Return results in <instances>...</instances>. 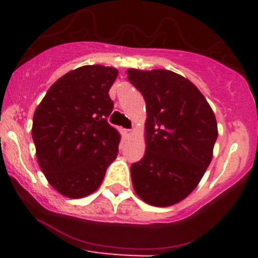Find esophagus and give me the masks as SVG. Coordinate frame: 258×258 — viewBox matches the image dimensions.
I'll use <instances>...</instances> for the list:
<instances>
[{
    "instance_id": "esophagus-1",
    "label": "esophagus",
    "mask_w": 258,
    "mask_h": 258,
    "mask_svg": "<svg viewBox=\"0 0 258 258\" xmlns=\"http://www.w3.org/2000/svg\"><path fill=\"white\" fill-rule=\"evenodd\" d=\"M124 134H125V137H132L134 134V131L133 129H125Z\"/></svg>"
}]
</instances>
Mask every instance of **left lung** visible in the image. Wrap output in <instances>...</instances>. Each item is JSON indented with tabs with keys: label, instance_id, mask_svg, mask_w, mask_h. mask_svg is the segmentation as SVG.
Here are the masks:
<instances>
[{
	"label": "left lung",
	"instance_id": "obj_1",
	"mask_svg": "<svg viewBox=\"0 0 258 258\" xmlns=\"http://www.w3.org/2000/svg\"><path fill=\"white\" fill-rule=\"evenodd\" d=\"M127 80L146 102V151L132 164V182L143 202L169 207L188 197L213 157L217 121L199 89L168 70L129 68Z\"/></svg>",
	"mask_w": 258,
	"mask_h": 258
}]
</instances>
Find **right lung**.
Returning a JSON list of instances; mask_svg holds the SVG:
<instances>
[{
  "label": "right lung",
  "mask_w": 258,
  "mask_h": 258,
  "mask_svg": "<svg viewBox=\"0 0 258 258\" xmlns=\"http://www.w3.org/2000/svg\"><path fill=\"white\" fill-rule=\"evenodd\" d=\"M117 74L101 64L70 71L50 86L33 115L38 165L52 187L71 199L94 192L117 156L120 134L107 122Z\"/></svg>",
  "instance_id": "right-lung-1"
}]
</instances>
